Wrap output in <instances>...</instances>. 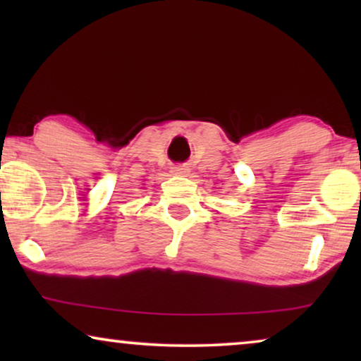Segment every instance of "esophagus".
Returning <instances> with one entry per match:
<instances>
[{
  "instance_id": "obj_1",
  "label": "esophagus",
  "mask_w": 361,
  "mask_h": 361,
  "mask_svg": "<svg viewBox=\"0 0 361 361\" xmlns=\"http://www.w3.org/2000/svg\"><path fill=\"white\" fill-rule=\"evenodd\" d=\"M172 172H174V174L176 176H189L190 174V167L189 166H187V164H184V166H177V167H174V171H172Z\"/></svg>"
}]
</instances>
